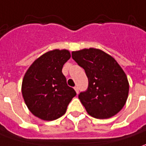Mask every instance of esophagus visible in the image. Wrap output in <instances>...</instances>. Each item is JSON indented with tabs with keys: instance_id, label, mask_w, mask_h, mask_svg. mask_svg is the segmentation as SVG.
I'll list each match as a JSON object with an SVG mask.
<instances>
[{
	"instance_id": "esophagus-1",
	"label": "esophagus",
	"mask_w": 146,
	"mask_h": 146,
	"mask_svg": "<svg viewBox=\"0 0 146 146\" xmlns=\"http://www.w3.org/2000/svg\"><path fill=\"white\" fill-rule=\"evenodd\" d=\"M74 90H75V91L77 92V94L79 93V88H78L77 86H75V87H74Z\"/></svg>"
}]
</instances>
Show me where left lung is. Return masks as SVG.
<instances>
[{
    "label": "left lung",
    "mask_w": 146,
    "mask_h": 146,
    "mask_svg": "<svg viewBox=\"0 0 146 146\" xmlns=\"http://www.w3.org/2000/svg\"><path fill=\"white\" fill-rule=\"evenodd\" d=\"M72 57L85 69L88 77L87 90L78 95L87 113L99 119L117 114L129 94V82L121 66L112 56L97 48L73 52Z\"/></svg>",
    "instance_id": "8db88e82"
}]
</instances>
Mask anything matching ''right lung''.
<instances>
[{
	"label": "right lung",
	"instance_id": "1",
	"mask_svg": "<svg viewBox=\"0 0 146 146\" xmlns=\"http://www.w3.org/2000/svg\"><path fill=\"white\" fill-rule=\"evenodd\" d=\"M68 50L46 52L33 63L24 77L22 95L32 113L44 121L65 114L69 102L77 95L67 85L63 65L70 58Z\"/></svg>",
	"mask_w": 146,
	"mask_h": 146
}]
</instances>
